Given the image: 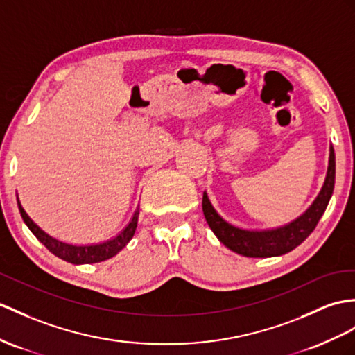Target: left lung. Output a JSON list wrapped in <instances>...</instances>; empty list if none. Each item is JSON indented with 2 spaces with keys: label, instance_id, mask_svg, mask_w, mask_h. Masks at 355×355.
Instances as JSON below:
<instances>
[{
  "label": "left lung",
  "instance_id": "obj_1",
  "mask_svg": "<svg viewBox=\"0 0 355 355\" xmlns=\"http://www.w3.org/2000/svg\"><path fill=\"white\" fill-rule=\"evenodd\" d=\"M328 167L321 191L318 193L315 200L310 203L307 209L295 220L283 226L270 229H244L229 223L223 218L215 209L209 196L203 191V215L207 226L211 227L214 235L218 238L221 244L226 245L232 252L243 254L245 257H272L282 256L292 252L298 247L316 227L322 214L327 209L334 189L336 178V157L333 144L328 149Z\"/></svg>",
  "mask_w": 355,
  "mask_h": 355
}]
</instances>
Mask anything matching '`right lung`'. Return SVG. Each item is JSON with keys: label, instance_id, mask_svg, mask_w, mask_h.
Segmentation results:
<instances>
[{"label": "right lung", "instance_id": "right-lung-1", "mask_svg": "<svg viewBox=\"0 0 355 355\" xmlns=\"http://www.w3.org/2000/svg\"><path fill=\"white\" fill-rule=\"evenodd\" d=\"M18 207H19L24 223L27 224V227L31 230L33 235L36 236L51 253L73 265L98 263V262L107 261V259L112 256H116L120 250L126 247L129 241L132 239L137 229V223H138V214H140V205H138L135 207L131 220H129V223L117 233L116 236H112L107 241H102V243H98V244L76 245V244H69V243H64V241H60L54 236H51L49 233H46L42 227H39L37 224L30 218V215L25 212V209L21 205L19 197H18Z\"/></svg>", "mask_w": 355, "mask_h": 355}]
</instances>
